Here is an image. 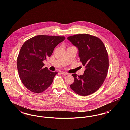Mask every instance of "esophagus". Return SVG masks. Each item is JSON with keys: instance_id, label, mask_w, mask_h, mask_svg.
I'll return each mask as SVG.
<instances>
[{"instance_id": "34e87169", "label": "esophagus", "mask_w": 130, "mask_h": 130, "mask_svg": "<svg viewBox=\"0 0 130 130\" xmlns=\"http://www.w3.org/2000/svg\"><path fill=\"white\" fill-rule=\"evenodd\" d=\"M61 74H63V75H68V73H66V72H61Z\"/></svg>"}]
</instances>
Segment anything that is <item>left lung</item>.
Segmentation results:
<instances>
[{
	"label": "left lung",
	"instance_id": "obj_1",
	"mask_svg": "<svg viewBox=\"0 0 130 130\" xmlns=\"http://www.w3.org/2000/svg\"><path fill=\"white\" fill-rule=\"evenodd\" d=\"M79 50L80 61L86 70L83 75L73 74L71 88L79 95L87 96L101 86L107 75L109 57L105 45L99 37L89 34H77L67 37Z\"/></svg>",
	"mask_w": 130,
	"mask_h": 130
}]
</instances>
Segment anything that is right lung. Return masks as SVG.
Masks as SVG:
<instances>
[{
	"mask_svg": "<svg viewBox=\"0 0 130 130\" xmlns=\"http://www.w3.org/2000/svg\"><path fill=\"white\" fill-rule=\"evenodd\" d=\"M64 36L38 35L26 41L17 58L19 76L29 90L42 93L49 87L58 73L43 67V61L52 55L56 46L64 40Z\"/></svg>",
	"mask_w": 130,
	"mask_h": 130,
	"instance_id": "obj_1",
	"label": "right lung"
}]
</instances>
